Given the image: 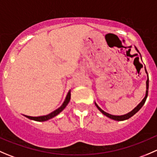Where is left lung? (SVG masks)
<instances>
[{"label": "left lung", "instance_id": "left-lung-1", "mask_svg": "<svg viewBox=\"0 0 157 157\" xmlns=\"http://www.w3.org/2000/svg\"><path fill=\"white\" fill-rule=\"evenodd\" d=\"M134 48H135L136 51H137V52H138L139 54H140V52H139V51L137 50V48H136L135 46H134ZM140 57H141V55H140ZM145 72H146L147 76V82H146V85H147V87H146V88H147V90H146V94H145L144 98V99H142L141 102H140V103H139L138 105H137V106L135 107V108L133 109L132 111H131V112H128V113L125 114V115H111V114H109L108 112H105V111L102 110V109H101L100 107H99V105H98L96 103V102H95V105H96V106L97 107V109H99V111H100L101 113H102L104 115H105V116L108 117V118H111V119L115 120V121H124V120H127V119H128V118H131V117H132L134 115H135V114L137 113V112H138V111L140 110V109L142 108V106H143V105H144L145 102H146V99H147V96H148L149 77H148V74H147V71L146 67H145Z\"/></svg>", "mask_w": 157, "mask_h": 157}]
</instances>
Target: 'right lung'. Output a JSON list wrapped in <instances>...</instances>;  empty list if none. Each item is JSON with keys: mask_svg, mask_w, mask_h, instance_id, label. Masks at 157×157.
I'll use <instances>...</instances> for the list:
<instances>
[{"mask_svg": "<svg viewBox=\"0 0 157 157\" xmlns=\"http://www.w3.org/2000/svg\"><path fill=\"white\" fill-rule=\"evenodd\" d=\"M70 100H71V90H69L68 93H67V96H66L65 99H64V102H63L62 105L59 107L58 109H57L56 110L53 111L52 112H51L50 114L46 115H42V116H39V117H32V116H28V115H25L26 118H29L31 120H34V121H48V120L51 119V118H54V117L57 116L59 113H61L64 109L66 108L67 105H68Z\"/></svg>", "mask_w": 157, "mask_h": 157, "instance_id": "right-lung-1", "label": "right lung"}]
</instances>
